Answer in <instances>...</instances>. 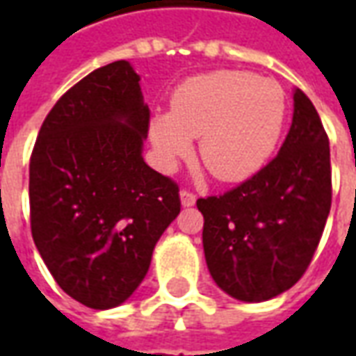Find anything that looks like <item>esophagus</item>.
Masks as SVG:
<instances>
[{
  "label": "esophagus",
  "mask_w": 356,
  "mask_h": 356,
  "mask_svg": "<svg viewBox=\"0 0 356 356\" xmlns=\"http://www.w3.org/2000/svg\"><path fill=\"white\" fill-rule=\"evenodd\" d=\"M181 202H183L185 208H191V206H194V202H196V194L193 191H188V188H183L181 191Z\"/></svg>",
  "instance_id": "obj_1"
}]
</instances>
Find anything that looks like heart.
<instances>
[{
	"label": "heart",
	"mask_w": 356,
	"mask_h": 356,
	"mask_svg": "<svg viewBox=\"0 0 356 356\" xmlns=\"http://www.w3.org/2000/svg\"><path fill=\"white\" fill-rule=\"evenodd\" d=\"M286 93L273 78L216 70L183 81L170 114L152 120V140L163 163L186 158L200 139V160L219 181H242L263 168L280 139Z\"/></svg>",
	"instance_id": "heart-1"
}]
</instances>
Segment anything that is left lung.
<instances>
[{
  "instance_id": "left-lung-1",
  "label": "left lung",
  "mask_w": 356,
  "mask_h": 356,
  "mask_svg": "<svg viewBox=\"0 0 356 356\" xmlns=\"http://www.w3.org/2000/svg\"><path fill=\"white\" fill-rule=\"evenodd\" d=\"M196 206L209 273L229 296L267 301L305 275L332 206V165L328 135L301 89L280 152L244 183Z\"/></svg>"
}]
</instances>
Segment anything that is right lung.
Segmentation results:
<instances>
[{
	"instance_id": "add662e5",
	"label": "right lung",
	"mask_w": 356,
	"mask_h": 356,
	"mask_svg": "<svg viewBox=\"0 0 356 356\" xmlns=\"http://www.w3.org/2000/svg\"><path fill=\"white\" fill-rule=\"evenodd\" d=\"M150 110L127 60L97 68L51 108L30 156V229L55 282L110 309L143 282L181 211L179 185L143 160Z\"/></svg>"
}]
</instances>
